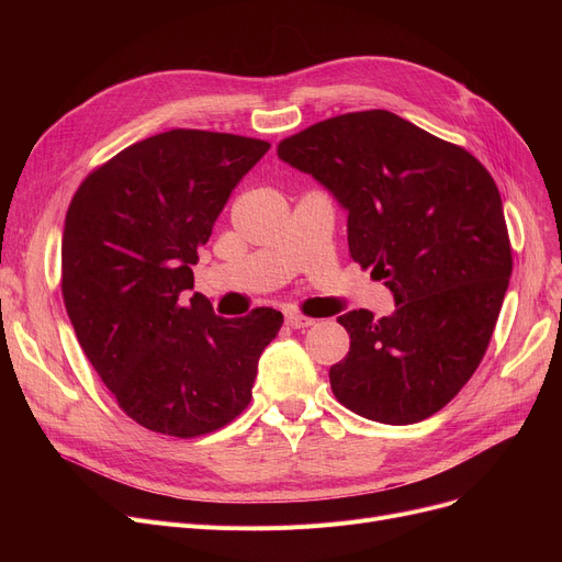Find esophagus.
<instances>
[{
	"label": "esophagus",
	"mask_w": 562,
	"mask_h": 562,
	"mask_svg": "<svg viewBox=\"0 0 562 562\" xmlns=\"http://www.w3.org/2000/svg\"><path fill=\"white\" fill-rule=\"evenodd\" d=\"M314 318L305 316V314H286V326L293 328V330H301V328H310L314 326Z\"/></svg>",
	"instance_id": "obj_1"
}]
</instances>
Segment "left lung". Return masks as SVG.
<instances>
[{"label":"left lung","instance_id":"obj_1","mask_svg":"<svg viewBox=\"0 0 562 562\" xmlns=\"http://www.w3.org/2000/svg\"><path fill=\"white\" fill-rule=\"evenodd\" d=\"M278 157L333 191L352 261L396 301L390 316L337 318L350 348L330 367L333 394L380 424L432 417L479 369L513 273L492 175L464 147L382 109L282 138Z\"/></svg>","mask_w":562,"mask_h":562}]
</instances>
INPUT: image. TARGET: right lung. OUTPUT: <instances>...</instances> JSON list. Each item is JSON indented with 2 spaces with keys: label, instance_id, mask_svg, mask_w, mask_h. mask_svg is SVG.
<instances>
[{
  "label": "right lung",
  "instance_id": "obj_1",
  "mask_svg": "<svg viewBox=\"0 0 562 562\" xmlns=\"http://www.w3.org/2000/svg\"><path fill=\"white\" fill-rule=\"evenodd\" d=\"M271 143L204 130L138 140L72 195L61 291L77 339L121 409L138 426L191 439L234 422L252 398L261 350L282 314L216 316L191 266L232 189Z\"/></svg>",
  "mask_w": 562,
  "mask_h": 562
}]
</instances>
